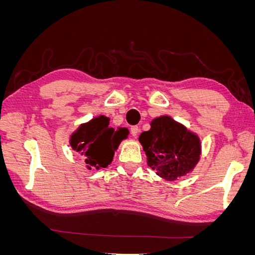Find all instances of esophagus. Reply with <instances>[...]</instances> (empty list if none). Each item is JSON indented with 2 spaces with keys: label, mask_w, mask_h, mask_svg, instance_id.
I'll list each match as a JSON object with an SVG mask.
<instances>
[{
  "label": "esophagus",
  "mask_w": 255,
  "mask_h": 255,
  "mask_svg": "<svg viewBox=\"0 0 255 255\" xmlns=\"http://www.w3.org/2000/svg\"><path fill=\"white\" fill-rule=\"evenodd\" d=\"M130 132H132V135L134 137H137V135L139 134V128H138L137 126H134V127L130 128Z\"/></svg>",
  "instance_id": "1"
}]
</instances>
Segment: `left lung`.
Segmentation results:
<instances>
[{
	"label": "left lung",
	"instance_id": "1",
	"mask_svg": "<svg viewBox=\"0 0 255 255\" xmlns=\"http://www.w3.org/2000/svg\"><path fill=\"white\" fill-rule=\"evenodd\" d=\"M150 126L139 142L152 170L171 182L194 171L202 151L200 137L167 115L154 118Z\"/></svg>",
	"mask_w": 255,
	"mask_h": 255
}]
</instances>
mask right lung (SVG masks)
I'll list each match as a JSON object with an SVG mask.
<instances>
[{
	"mask_svg": "<svg viewBox=\"0 0 255 255\" xmlns=\"http://www.w3.org/2000/svg\"><path fill=\"white\" fill-rule=\"evenodd\" d=\"M110 121L109 117L100 115L80 125L69 138L72 150L84 156L88 170H99L112 164L115 151L127 138L123 128L114 129Z\"/></svg>",
	"mask_w": 255,
	"mask_h": 255,
	"instance_id": "1",
	"label": "right lung"
}]
</instances>
